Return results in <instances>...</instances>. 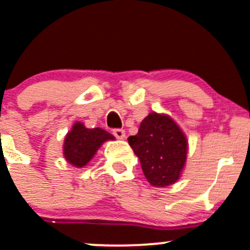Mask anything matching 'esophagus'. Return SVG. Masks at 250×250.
<instances>
[{
  "label": "esophagus",
  "instance_id": "obj_1",
  "mask_svg": "<svg viewBox=\"0 0 250 250\" xmlns=\"http://www.w3.org/2000/svg\"><path fill=\"white\" fill-rule=\"evenodd\" d=\"M113 135H115L117 139H125V129H120V128H117V129H113Z\"/></svg>",
  "mask_w": 250,
  "mask_h": 250
}]
</instances>
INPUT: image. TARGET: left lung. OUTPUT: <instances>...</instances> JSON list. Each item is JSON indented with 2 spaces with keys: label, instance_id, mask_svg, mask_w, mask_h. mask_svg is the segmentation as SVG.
<instances>
[{
  "label": "left lung",
  "instance_id": "left-lung-1",
  "mask_svg": "<svg viewBox=\"0 0 250 250\" xmlns=\"http://www.w3.org/2000/svg\"><path fill=\"white\" fill-rule=\"evenodd\" d=\"M128 143L151 186L167 187L178 181L186 165L188 142L169 116L149 113Z\"/></svg>",
  "mask_w": 250,
  "mask_h": 250
}]
</instances>
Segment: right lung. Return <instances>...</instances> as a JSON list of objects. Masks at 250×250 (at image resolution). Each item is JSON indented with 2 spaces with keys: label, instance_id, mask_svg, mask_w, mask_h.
Here are the masks:
<instances>
[{
  "label": "right lung",
  "instance_id": "obj_1",
  "mask_svg": "<svg viewBox=\"0 0 250 250\" xmlns=\"http://www.w3.org/2000/svg\"><path fill=\"white\" fill-rule=\"evenodd\" d=\"M107 140H115V137L101 128L90 129L82 122H76L64 138V159L81 168L93 159L99 147Z\"/></svg>",
  "mask_w": 250,
  "mask_h": 250
}]
</instances>
